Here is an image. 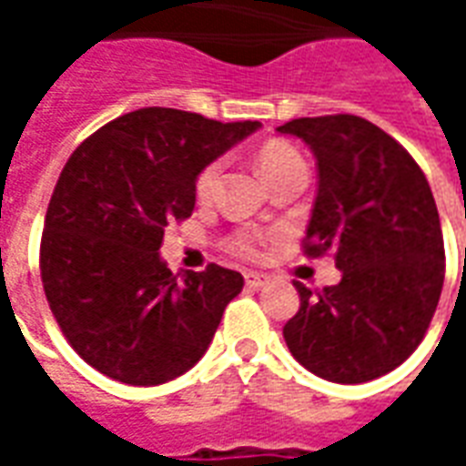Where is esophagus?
Returning <instances> with one entry per match:
<instances>
[{
  "label": "esophagus",
  "mask_w": 466,
  "mask_h": 466,
  "mask_svg": "<svg viewBox=\"0 0 466 466\" xmlns=\"http://www.w3.org/2000/svg\"><path fill=\"white\" fill-rule=\"evenodd\" d=\"M244 282H247V287H252V289H259V287L269 282V277L262 272H247L244 274Z\"/></svg>",
  "instance_id": "esophagus-1"
}]
</instances>
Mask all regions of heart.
Here are the masks:
<instances>
[{
  "mask_svg": "<svg viewBox=\"0 0 466 466\" xmlns=\"http://www.w3.org/2000/svg\"><path fill=\"white\" fill-rule=\"evenodd\" d=\"M257 167L267 182L272 184L277 179H282L287 174L297 172V169H307L304 164L302 154L294 149L292 144L287 142H267L257 154ZM219 172H222V162H209L204 167L202 172L197 174V182H194V192H197V199L199 202H207L209 197L217 189V179H219ZM262 242V234L254 232H239L237 237H232V247L234 252L242 254V257H254L257 254V247Z\"/></svg>",
  "mask_w": 466,
  "mask_h": 466,
  "instance_id": "1",
  "label": "heart"
}]
</instances>
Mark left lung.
Segmentation results:
<instances>
[{
	"instance_id": "1",
	"label": "left lung",
	"mask_w": 466,
	"mask_h": 466,
	"mask_svg": "<svg viewBox=\"0 0 466 466\" xmlns=\"http://www.w3.org/2000/svg\"><path fill=\"white\" fill-rule=\"evenodd\" d=\"M317 159L319 187L304 252L334 254L342 279L312 294L284 342L304 370L337 384L377 380L420 347L444 284V239L430 182L410 152L354 115L277 127Z\"/></svg>"
}]
</instances>
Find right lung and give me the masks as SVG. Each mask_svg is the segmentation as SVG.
I'll list each match as a JSON object with an SVG mask.
<instances>
[{"label":"right lung","instance_id":"add662e5","mask_svg":"<svg viewBox=\"0 0 466 466\" xmlns=\"http://www.w3.org/2000/svg\"><path fill=\"white\" fill-rule=\"evenodd\" d=\"M259 122H214L144 106L79 144L46 209L39 269L66 342L96 371L134 387L202 360L244 277L219 264L172 274L169 222L192 217L194 182Z\"/></svg>","mask_w":466,"mask_h":466}]
</instances>
